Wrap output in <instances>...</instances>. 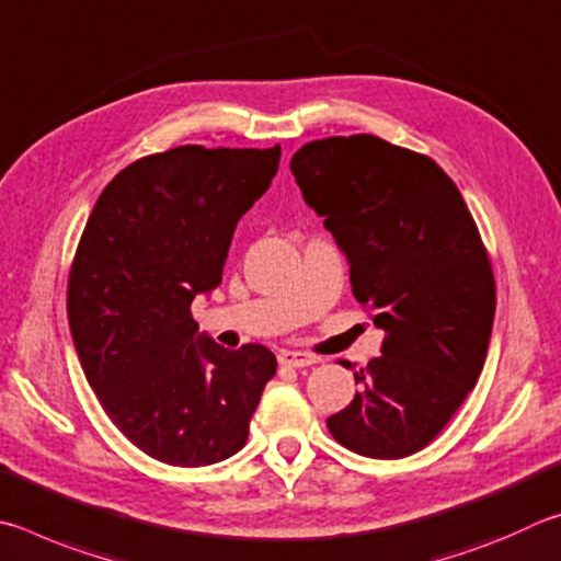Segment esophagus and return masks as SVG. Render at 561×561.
Returning <instances> with one entry per match:
<instances>
[{
  "mask_svg": "<svg viewBox=\"0 0 561 561\" xmlns=\"http://www.w3.org/2000/svg\"><path fill=\"white\" fill-rule=\"evenodd\" d=\"M278 362L283 367H310V365H318L320 357L310 355V352H300V350H283L278 355Z\"/></svg>",
  "mask_w": 561,
  "mask_h": 561,
  "instance_id": "1",
  "label": "esophagus"
}]
</instances>
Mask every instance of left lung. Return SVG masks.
<instances>
[{
    "mask_svg": "<svg viewBox=\"0 0 561 561\" xmlns=\"http://www.w3.org/2000/svg\"><path fill=\"white\" fill-rule=\"evenodd\" d=\"M290 172L345 251L352 293L385 330L381 357L355 371L359 391L328 419L330 434L367 458L416 454L485 365L495 278L473 216L431 157L377 135L312 140Z\"/></svg>",
    "mask_w": 561,
    "mask_h": 561,
    "instance_id": "8db88e82",
    "label": "left lung"
}]
</instances>
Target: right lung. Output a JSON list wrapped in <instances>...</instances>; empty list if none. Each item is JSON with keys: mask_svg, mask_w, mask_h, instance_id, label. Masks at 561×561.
<instances>
[{"mask_svg": "<svg viewBox=\"0 0 561 561\" xmlns=\"http://www.w3.org/2000/svg\"><path fill=\"white\" fill-rule=\"evenodd\" d=\"M280 147L182 145L127 164L98 196L68 273V325L88 385L127 440L162 463L239 454L275 355L196 337L192 300L221 283L241 216Z\"/></svg>", "mask_w": 561, "mask_h": 561, "instance_id": "right-lung-1", "label": "right lung"}]
</instances>
